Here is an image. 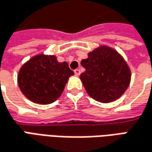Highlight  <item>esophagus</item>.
Returning <instances> with one entry per match:
<instances>
[{"label":"esophagus","mask_w":152,"mask_h":152,"mask_svg":"<svg viewBox=\"0 0 152 152\" xmlns=\"http://www.w3.org/2000/svg\"><path fill=\"white\" fill-rule=\"evenodd\" d=\"M74 72L76 74V76H80V69H76L75 71H74Z\"/></svg>","instance_id":"1"}]
</instances>
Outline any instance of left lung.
Segmentation results:
<instances>
[{"label":"left lung","instance_id":"8db88e82","mask_svg":"<svg viewBox=\"0 0 152 152\" xmlns=\"http://www.w3.org/2000/svg\"><path fill=\"white\" fill-rule=\"evenodd\" d=\"M86 72L80 79L87 94L94 100L107 104L124 94L131 82V70L116 49L100 45L81 61Z\"/></svg>","mask_w":152,"mask_h":152}]
</instances>
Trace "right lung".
<instances>
[{"label":"right lung","mask_w":152,"mask_h":152,"mask_svg":"<svg viewBox=\"0 0 152 152\" xmlns=\"http://www.w3.org/2000/svg\"><path fill=\"white\" fill-rule=\"evenodd\" d=\"M73 75L66 61L59 62L55 55L39 53L22 65L17 81L21 92L30 101L49 104L61 96Z\"/></svg>","instance_id":"right-lung-1"}]
</instances>
